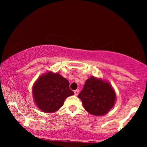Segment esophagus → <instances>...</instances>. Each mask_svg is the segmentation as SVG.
Instances as JSON below:
<instances>
[{"instance_id": "esophagus-1", "label": "esophagus", "mask_w": 147, "mask_h": 147, "mask_svg": "<svg viewBox=\"0 0 147 147\" xmlns=\"http://www.w3.org/2000/svg\"><path fill=\"white\" fill-rule=\"evenodd\" d=\"M74 94H75L76 96H78V94H79V90H76L74 91Z\"/></svg>"}]
</instances>
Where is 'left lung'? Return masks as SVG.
Returning a JSON list of instances; mask_svg holds the SVG:
<instances>
[{
  "label": "left lung",
  "mask_w": 147,
  "mask_h": 147,
  "mask_svg": "<svg viewBox=\"0 0 147 147\" xmlns=\"http://www.w3.org/2000/svg\"><path fill=\"white\" fill-rule=\"evenodd\" d=\"M78 98L86 111L98 116L105 115L114 107L116 94L109 82L91 76L86 81Z\"/></svg>",
  "instance_id": "1"
}]
</instances>
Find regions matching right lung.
<instances>
[{
    "label": "right lung",
    "instance_id": "1",
    "mask_svg": "<svg viewBox=\"0 0 147 147\" xmlns=\"http://www.w3.org/2000/svg\"><path fill=\"white\" fill-rule=\"evenodd\" d=\"M35 105L45 113H53L63 106L64 100L74 93L67 79L59 73L47 71L41 75L32 88Z\"/></svg>",
    "mask_w": 147,
    "mask_h": 147
}]
</instances>
